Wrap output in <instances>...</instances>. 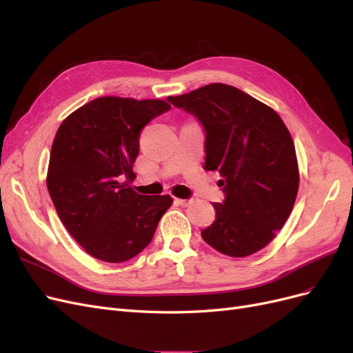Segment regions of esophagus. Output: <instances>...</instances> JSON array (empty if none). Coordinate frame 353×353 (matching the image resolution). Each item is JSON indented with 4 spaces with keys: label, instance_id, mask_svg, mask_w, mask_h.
Masks as SVG:
<instances>
[{
    "label": "esophagus",
    "instance_id": "obj_1",
    "mask_svg": "<svg viewBox=\"0 0 353 353\" xmlns=\"http://www.w3.org/2000/svg\"><path fill=\"white\" fill-rule=\"evenodd\" d=\"M175 203L176 205H179V206H184V208H187V206H190L191 205V200H185V199H175Z\"/></svg>",
    "mask_w": 353,
    "mask_h": 353
}]
</instances>
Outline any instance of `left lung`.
<instances>
[{
  "instance_id": "1",
  "label": "left lung",
  "mask_w": 353,
  "mask_h": 353,
  "mask_svg": "<svg viewBox=\"0 0 353 353\" xmlns=\"http://www.w3.org/2000/svg\"><path fill=\"white\" fill-rule=\"evenodd\" d=\"M194 114L206 132V170H218L225 194L201 237L213 249L244 258L274 240L299 190L294 143L270 105L225 83L168 97Z\"/></svg>"
}]
</instances>
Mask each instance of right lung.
<instances>
[{"label": "right lung", "instance_id": "right-lung-1", "mask_svg": "<svg viewBox=\"0 0 353 353\" xmlns=\"http://www.w3.org/2000/svg\"><path fill=\"white\" fill-rule=\"evenodd\" d=\"M163 100L100 97L70 113L52 141L47 188L63 225L92 258L119 263L150 244L172 197L131 188L143 128Z\"/></svg>", "mask_w": 353, "mask_h": 353}]
</instances>
